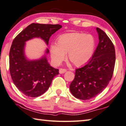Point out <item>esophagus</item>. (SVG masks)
<instances>
[{"instance_id": "1", "label": "esophagus", "mask_w": 126, "mask_h": 126, "mask_svg": "<svg viewBox=\"0 0 126 126\" xmlns=\"http://www.w3.org/2000/svg\"><path fill=\"white\" fill-rule=\"evenodd\" d=\"M66 71V70L65 69H60L59 70V73L60 74H63V73H65Z\"/></svg>"}]
</instances>
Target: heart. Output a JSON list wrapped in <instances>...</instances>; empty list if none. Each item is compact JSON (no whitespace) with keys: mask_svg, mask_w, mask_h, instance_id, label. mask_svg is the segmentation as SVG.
<instances>
[{"mask_svg":"<svg viewBox=\"0 0 126 126\" xmlns=\"http://www.w3.org/2000/svg\"><path fill=\"white\" fill-rule=\"evenodd\" d=\"M95 41L91 35L80 32H70L61 35L57 43L50 46V53L53 63L60 65L66 57L75 66H80L87 63L94 53Z\"/></svg>","mask_w":126,"mask_h":126,"instance_id":"obj_1","label":"heart"}]
</instances>
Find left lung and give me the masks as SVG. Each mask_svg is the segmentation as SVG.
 Returning <instances> with one entry per match:
<instances>
[{"label": "left lung", "instance_id": "obj_1", "mask_svg": "<svg viewBox=\"0 0 126 126\" xmlns=\"http://www.w3.org/2000/svg\"><path fill=\"white\" fill-rule=\"evenodd\" d=\"M98 46L92 59L84 66L75 70L70 90L78 99L90 100L102 92L113 76L115 62V48L104 31L96 28Z\"/></svg>", "mask_w": 126, "mask_h": 126}]
</instances>
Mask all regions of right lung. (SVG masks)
Returning a JSON list of instances; mask_svg holds the SVG:
<instances>
[{"instance_id": "add662e5", "label": "right lung", "mask_w": 126, "mask_h": 126, "mask_svg": "<svg viewBox=\"0 0 126 126\" xmlns=\"http://www.w3.org/2000/svg\"><path fill=\"white\" fill-rule=\"evenodd\" d=\"M62 28L60 25L32 24L29 25L13 40L9 51V71L16 87L25 95L38 97L47 91L59 69L48 63L46 55L38 60H30L25 55L26 43L32 39L40 38L47 45L53 34Z\"/></svg>"}]
</instances>
